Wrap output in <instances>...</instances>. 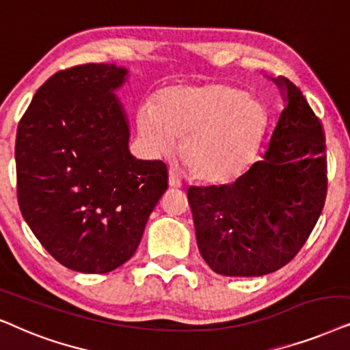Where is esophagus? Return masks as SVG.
<instances>
[{
	"instance_id": "esophagus-1",
	"label": "esophagus",
	"mask_w": 350,
	"mask_h": 350,
	"mask_svg": "<svg viewBox=\"0 0 350 350\" xmlns=\"http://www.w3.org/2000/svg\"><path fill=\"white\" fill-rule=\"evenodd\" d=\"M170 187H172V189L183 187V180H180L179 174L176 171H170Z\"/></svg>"
}]
</instances>
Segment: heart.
<instances>
[{
    "label": "heart",
    "mask_w": 350,
    "mask_h": 350,
    "mask_svg": "<svg viewBox=\"0 0 350 350\" xmlns=\"http://www.w3.org/2000/svg\"><path fill=\"white\" fill-rule=\"evenodd\" d=\"M137 134L153 157H165L178 139L179 157L193 179L227 184L254 165L270 128L265 107L240 88L204 83L174 85L139 109Z\"/></svg>",
    "instance_id": "heart-1"
}]
</instances>
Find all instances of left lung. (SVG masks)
I'll return each instance as SVG.
<instances>
[{"label":"left lung","mask_w":350,"mask_h":350,"mask_svg":"<svg viewBox=\"0 0 350 350\" xmlns=\"http://www.w3.org/2000/svg\"><path fill=\"white\" fill-rule=\"evenodd\" d=\"M273 81L286 105L262 160L234 184L187 190L200 254L219 275L260 277L282 269L304 246L325 204L321 121L295 83Z\"/></svg>","instance_id":"1"}]
</instances>
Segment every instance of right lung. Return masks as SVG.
<instances>
[{
	"instance_id": "obj_1",
	"label": "right lung",
	"mask_w": 350,
	"mask_h": 350,
	"mask_svg": "<svg viewBox=\"0 0 350 350\" xmlns=\"http://www.w3.org/2000/svg\"><path fill=\"white\" fill-rule=\"evenodd\" d=\"M128 70L86 64L36 91L16 137L17 200L40 243L67 269L107 273L136 253L167 189L160 160H136L115 91Z\"/></svg>"
}]
</instances>
